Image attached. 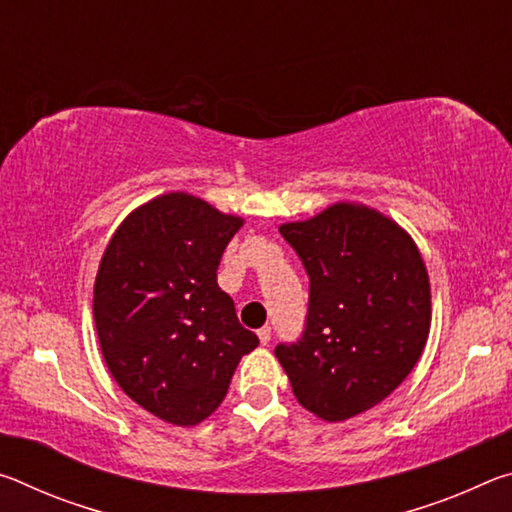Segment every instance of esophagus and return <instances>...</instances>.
<instances>
[{"label":"esophagus","instance_id":"obj_1","mask_svg":"<svg viewBox=\"0 0 512 512\" xmlns=\"http://www.w3.org/2000/svg\"><path fill=\"white\" fill-rule=\"evenodd\" d=\"M257 336H259V341H262V345H266L268 341H271V327L264 325V327L257 332Z\"/></svg>","mask_w":512,"mask_h":512}]
</instances>
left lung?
<instances>
[{
	"label": "left lung",
	"instance_id": "left-lung-1",
	"mask_svg": "<svg viewBox=\"0 0 512 512\" xmlns=\"http://www.w3.org/2000/svg\"><path fill=\"white\" fill-rule=\"evenodd\" d=\"M309 275L307 329L277 345L296 400L343 422L386 400L422 357L431 284L413 237L391 216L341 201L280 225Z\"/></svg>",
	"mask_w": 512,
	"mask_h": 512
}]
</instances>
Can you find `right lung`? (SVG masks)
Instances as JSON below:
<instances>
[{
  "instance_id": "obj_1",
  "label": "right lung",
  "mask_w": 512,
  "mask_h": 512,
  "mask_svg": "<svg viewBox=\"0 0 512 512\" xmlns=\"http://www.w3.org/2000/svg\"><path fill=\"white\" fill-rule=\"evenodd\" d=\"M241 225L198 196L160 194L119 223L99 262L92 311L110 375L176 427L210 418L241 357L259 345L216 284Z\"/></svg>"
}]
</instances>
